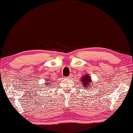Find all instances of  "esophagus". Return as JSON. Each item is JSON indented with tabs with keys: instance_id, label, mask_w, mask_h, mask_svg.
<instances>
[{
	"instance_id": "esophagus-1",
	"label": "esophagus",
	"mask_w": 133,
	"mask_h": 133,
	"mask_svg": "<svg viewBox=\"0 0 133 133\" xmlns=\"http://www.w3.org/2000/svg\"><path fill=\"white\" fill-rule=\"evenodd\" d=\"M70 77H71V76H68V77H67V78H69H69H70Z\"/></svg>"
}]
</instances>
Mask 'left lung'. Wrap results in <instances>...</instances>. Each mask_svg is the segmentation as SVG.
<instances>
[{
	"label": "left lung",
	"instance_id": "1",
	"mask_svg": "<svg viewBox=\"0 0 133 133\" xmlns=\"http://www.w3.org/2000/svg\"><path fill=\"white\" fill-rule=\"evenodd\" d=\"M81 83L83 87L85 89H89L90 86H91V80L90 76L89 75H85L81 78ZM83 87V88H84Z\"/></svg>",
	"mask_w": 133,
	"mask_h": 133
}]
</instances>
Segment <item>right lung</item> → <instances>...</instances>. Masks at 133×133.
<instances>
[{"instance_id": "obj_1", "label": "right lung", "mask_w": 133, "mask_h": 133, "mask_svg": "<svg viewBox=\"0 0 133 133\" xmlns=\"http://www.w3.org/2000/svg\"><path fill=\"white\" fill-rule=\"evenodd\" d=\"M51 79H49V81H46V85L47 87H49V85H50V83H51Z\"/></svg>"}]
</instances>
